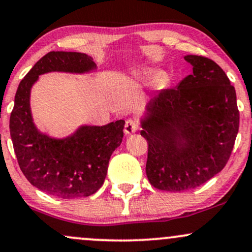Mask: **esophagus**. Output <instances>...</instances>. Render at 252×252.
Here are the masks:
<instances>
[{
  "label": "esophagus",
  "instance_id": "1",
  "mask_svg": "<svg viewBox=\"0 0 252 252\" xmlns=\"http://www.w3.org/2000/svg\"><path fill=\"white\" fill-rule=\"evenodd\" d=\"M140 129V124L136 122L135 120H128L124 126V132L126 135H131Z\"/></svg>",
  "mask_w": 252,
  "mask_h": 252
}]
</instances>
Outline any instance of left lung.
Here are the masks:
<instances>
[{
    "label": "left lung",
    "instance_id": "obj_1",
    "mask_svg": "<svg viewBox=\"0 0 252 252\" xmlns=\"http://www.w3.org/2000/svg\"><path fill=\"white\" fill-rule=\"evenodd\" d=\"M185 60L193 73L175 89L161 90L141 121L148 180L168 192L193 189L218 174L239 128L236 90L220 66L201 56Z\"/></svg>",
    "mask_w": 252,
    "mask_h": 252
}]
</instances>
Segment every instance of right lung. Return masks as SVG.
Here are the masks:
<instances>
[{"label": "right lung", "instance_id": "add662e5", "mask_svg": "<svg viewBox=\"0 0 252 252\" xmlns=\"http://www.w3.org/2000/svg\"><path fill=\"white\" fill-rule=\"evenodd\" d=\"M96 70L92 58L78 52H50L32 67L17 88L9 129L14 152L33 186L63 199L89 196L102 187L114 150L122 143L124 121L83 126L73 135L52 138L41 134L31 112V89L48 72L85 73Z\"/></svg>", "mask_w": 252, "mask_h": 252}]
</instances>
